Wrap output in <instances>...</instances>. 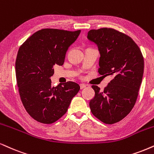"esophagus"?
<instances>
[{"mask_svg": "<svg viewBox=\"0 0 154 154\" xmlns=\"http://www.w3.org/2000/svg\"><path fill=\"white\" fill-rule=\"evenodd\" d=\"M79 86H80V89H84V88H85V87H86V85H85V84H80V85H79Z\"/></svg>", "mask_w": 154, "mask_h": 154, "instance_id": "34e87169", "label": "esophagus"}]
</instances>
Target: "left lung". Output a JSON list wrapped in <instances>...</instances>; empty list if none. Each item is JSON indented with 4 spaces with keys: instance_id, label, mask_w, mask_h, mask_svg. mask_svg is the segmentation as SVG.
Masks as SVG:
<instances>
[{
    "instance_id": "8db88e82",
    "label": "left lung",
    "mask_w": 154,
    "mask_h": 154,
    "mask_svg": "<svg viewBox=\"0 0 154 154\" xmlns=\"http://www.w3.org/2000/svg\"><path fill=\"white\" fill-rule=\"evenodd\" d=\"M87 39L100 51L98 72L112 77L103 91L91 86L95 94L89 107L104 123H116L129 114L137 101L144 67L143 55L130 37L114 29L91 30Z\"/></svg>"
}]
</instances>
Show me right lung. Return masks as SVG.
<instances>
[{
    "label": "right lung",
    "instance_id": "1",
    "mask_svg": "<svg viewBox=\"0 0 154 154\" xmlns=\"http://www.w3.org/2000/svg\"><path fill=\"white\" fill-rule=\"evenodd\" d=\"M80 32L42 29L19 48L15 75L20 99L27 112L40 123L52 124L61 118L80 89L73 82L53 87L50 79L54 67L63 65L68 48Z\"/></svg>",
    "mask_w": 154,
    "mask_h": 154
}]
</instances>
